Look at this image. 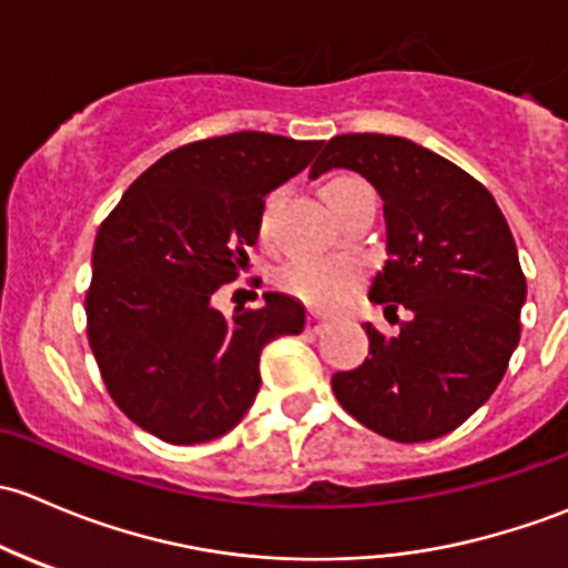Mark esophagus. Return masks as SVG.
<instances>
[{
    "instance_id": "obj_1",
    "label": "esophagus",
    "mask_w": 568,
    "mask_h": 568,
    "mask_svg": "<svg viewBox=\"0 0 568 568\" xmlns=\"http://www.w3.org/2000/svg\"><path fill=\"white\" fill-rule=\"evenodd\" d=\"M306 327H308V331H312V333H320V331H323V327H325V317H323V314H308V317H306Z\"/></svg>"
}]
</instances>
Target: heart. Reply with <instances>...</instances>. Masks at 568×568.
I'll return each instance as SVG.
<instances>
[{
  "label": "heart",
  "mask_w": 568,
  "mask_h": 568,
  "mask_svg": "<svg viewBox=\"0 0 568 568\" xmlns=\"http://www.w3.org/2000/svg\"><path fill=\"white\" fill-rule=\"evenodd\" d=\"M369 185L358 178H333L325 183L323 196L336 207L349 194L366 191ZM262 232L267 230V210L262 215ZM361 284V265L353 260H292L276 273V286L295 301L312 308H333L347 301Z\"/></svg>",
  "instance_id": "heart-1"
}]
</instances>
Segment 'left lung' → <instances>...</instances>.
<instances>
[{
  "instance_id": "left-lung-1",
  "label": "left lung",
  "mask_w": 568,
  "mask_h": 568,
  "mask_svg": "<svg viewBox=\"0 0 568 568\" xmlns=\"http://www.w3.org/2000/svg\"><path fill=\"white\" fill-rule=\"evenodd\" d=\"M338 166L364 174L383 196L388 262L369 297L399 333L388 338L366 323L369 358L333 374V394L388 440H435L465 424L506 374L528 292L517 245L493 194L410 139L333 136L312 178Z\"/></svg>"
}]
</instances>
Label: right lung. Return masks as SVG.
<instances>
[{
  "label": "right lung",
  "instance_id": "1",
  "mask_svg": "<svg viewBox=\"0 0 568 568\" xmlns=\"http://www.w3.org/2000/svg\"><path fill=\"white\" fill-rule=\"evenodd\" d=\"M320 148L262 131L183 144L103 219L87 338L114 405L163 443L226 435L260 390L262 347L306 325V308L278 292L232 317L210 297L248 267L265 196Z\"/></svg>",
  "mask_w": 568,
  "mask_h": 568
}]
</instances>
